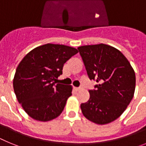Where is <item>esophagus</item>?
<instances>
[{
	"label": "esophagus",
	"instance_id": "34e87169",
	"mask_svg": "<svg viewBox=\"0 0 146 146\" xmlns=\"http://www.w3.org/2000/svg\"><path fill=\"white\" fill-rule=\"evenodd\" d=\"M81 89H82V88H80H80H75L76 91H80Z\"/></svg>",
	"mask_w": 146,
	"mask_h": 146
}]
</instances>
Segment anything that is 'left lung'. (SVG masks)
<instances>
[{
  "mask_svg": "<svg viewBox=\"0 0 146 146\" xmlns=\"http://www.w3.org/2000/svg\"><path fill=\"white\" fill-rule=\"evenodd\" d=\"M91 80H96V90L88 91L90 98L82 103L81 110L89 121L99 125L111 123L128 107L135 90V73L123 53L104 44L78 47Z\"/></svg>",
  "mask_w": 146,
  "mask_h": 146,
  "instance_id": "8db88e82",
  "label": "left lung"
}]
</instances>
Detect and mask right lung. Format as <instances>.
Returning <instances> with one entry per match:
<instances>
[{"mask_svg":"<svg viewBox=\"0 0 146 146\" xmlns=\"http://www.w3.org/2000/svg\"><path fill=\"white\" fill-rule=\"evenodd\" d=\"M78 52L64 44H46L36 47L22 59L15 72L13 87L17 101L36 121H52L64 110L72 86L55 84L64 64Z\"/></svg>","mask_w":146,"mask_h":146,"instance_id":"obj_1","label":"right lung"}]
</instances>
